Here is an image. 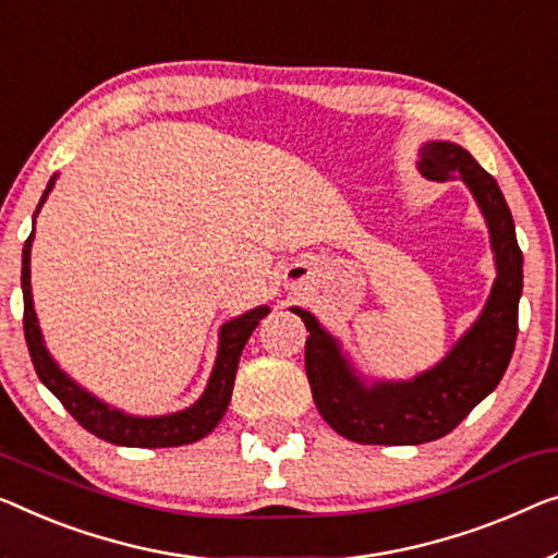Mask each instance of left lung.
I'll return each mask as SVG.
<instances>
[{
	"instance_id": "left-lung-1",
	"label": "left lung",
	"mask_w": 558,
	"mask_h": 558,
	"mask_svg": "<svg viewBox=\"0 0 558 558\" xmlns=\"http://www.w3.org/2000/svg\"><path fill=\"white\" fill-rule=\"evenodd\" d=\"M421 172L434 180H463L471 187L492 230L498 276L476 326L434 371L411 384L365 388L318 320L293 307L311 332L305 340V373L313 401L328 426L355 444L415 446L451 434L498 386L517 345L523 257L501 187L463 147L451 143L423 147Z\"/></svg>"
}]
</instances>
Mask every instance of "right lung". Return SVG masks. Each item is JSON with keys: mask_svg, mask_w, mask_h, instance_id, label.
I'll use <instances>...</instances> for the list:
<instances>
[{"mask_svg": "<svg viewBox=\"0 0 558 558\" xmlns=\"http://www.w3.org/2000/svg\"><path fill=\"white\" fill-rule=\"evenodd\" d=\"M54 185V178L49 180L45 195L39 199V207L45 203L49 190ZM32 238H27L22 251V293H24V338H27V348L32 355V365H35L37 376L52 393L60 398V403L82 428L97 438L110 440L114 446H135V448H170V446H185L195 444V440L205 438L210 430L218 426L222 415L228 411L232 384H235V373L240 363V353L265 315L270 313L268 305L255 307V311L240 315V318L230 320L220 330V348L218 361H215L210 384H207L203 398L187 411L162 415V418H135V415H124L114 409H107L102 401L89 396L77 384H72L64 373L57 368V363L49 359L45 343H41V332L37 326L35 307H32V286H29V251Z\"/></svg>", "mask_w": 558, "mask_h": 558, "instance_id": "obj_1", "label": "right lung"}]
</instances>
